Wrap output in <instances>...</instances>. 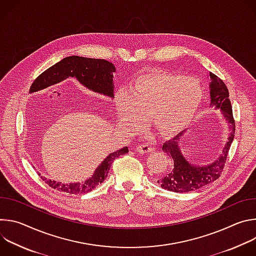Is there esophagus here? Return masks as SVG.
I'll list each match as a JSON object with an SVG mask.
<instances>
[{
  "label": "esophagus",
  "instance_id": "esophagus-1",
  "mask_svg": "<svg viewBox=\"0 0 256 256\" xmlns=\"http://www.w3.org/2000/svg\"><path fill=\"white\" fill-rule=\"evenodd\" d=\"M136 151L140 154H150L154 151V148L148 144H140L136 148Z\"/></svg>",
  "mask_w": 256,
  "mask_h": 256
}]
</instances>
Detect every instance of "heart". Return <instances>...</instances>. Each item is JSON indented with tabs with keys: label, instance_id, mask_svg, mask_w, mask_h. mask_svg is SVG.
Listing matches in <instances>:
<instances>
[{
	"label": "heart",
	"instance_id": "b5f03b06",
	"mask_svg": "<svg viewBox=\"0 0 256 256\" xmlns=\"http://www.w3.org/2000/svg\"><path fill=\"white\" fill-rule=\"evenodd\" d=\"M204 90L192 77H180L158 70H146L116 96L124 124L138 130L142 120L161 134H174L186 128L200 107Z\"/></svg>",
	"mask_w": 256,
	"mask_h": 256
}]
</instances>
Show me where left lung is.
I'll return each instance as SVG.
<instances>
[{
	"mask_svg": "<svg viewBox=\"0 0 256 256\" xmlns=\"http://www.w3.org/2000/svg\"><path fill=\"white\" fill-rule=\"evenodd\" d=\"M210 107L214 109H221L224 120L228 124L229 136L222 153L218 159L208 165H196L188 162L182 155L179 148V138L182 136L177 134L174 138L163 144L162 150L173 160L172 169L164 175H161L157 180L162 188L174 192H188L202 188V186L210 184L220 177L226 159L234 140L235 134V120L233 118L232 105L229 99V91L225 83L210 72Z\"/></svg>",
	"mask_w": 256,
	"mask_h": 256,
	"instance_id": "left-lung-1",
	"label": "left lung"
}]
</instances>
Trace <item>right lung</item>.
<instances>
[{"label":"right lung","instance_id":"obj_1","mask_svg":"<svg viewBox=\"0 0 256 256\" xmlns=\"http://www.w3.org/2000/svg\"><path fill=\"white\" fill-rule=\"evenodd\" d=\"M116 66L105 60L89 58L78 56H66L52 66L48 68L42 75L36 78L29 91L30 93H33L44 90L70 77L76 78L80 84L93 92L114 98V72H116ZM128 152V147H124L109 154L96 168L93 175L84 182L62 184V182L48 179L42 176V178L46 181V184H48V186L54 190L70 194H86L94 190L98 184H102L108 175L112 162Z\"/></svg>","mask_w":256,"mask_h":256}]
</instances>
